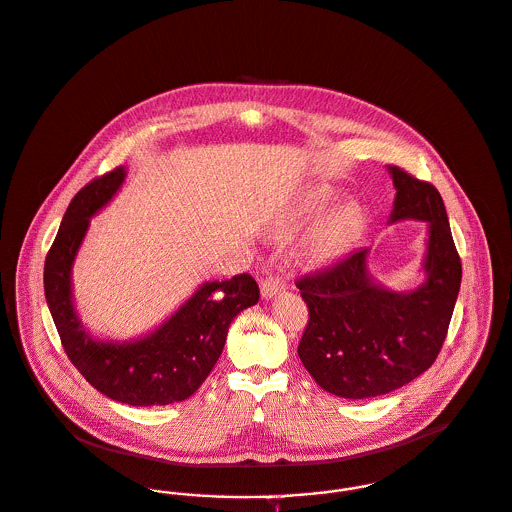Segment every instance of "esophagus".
Listing matches in <instances>:
<instances>
[{"mask_svg":"<svg viewBox=\"0 0 512 512\" xmlns=\"http://www.w3.org/2000/svg\"><path fill=\"white\" fill-rule=\"evenodd\" d=\"M283 288L284 283L279 277H269V279H265L263 284H261V296H263L265 300H271V298H275L277 294H281Z\"/></svg>","mask_w":512,"mask_h":512,"instance_id":"1","label":"esophagus"}]
</instances>
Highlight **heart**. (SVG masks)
<instances>
[{
    "instance_id": "heart-1",
    "label": "heart",
    "mask_w": 512,
    "mask_h": 512,
    "mask_svg": "<svg viewBox=\"0 0 512 512\" xmlns=\"http://www.w3.org/2000/svg\"><path fill=\"white\" fill-rule=\"evenodd\" d=\"M336 194L328 186H310L298 196H294L283 210L277 214L273 222V233L279 237H288L298 233L300 229L312 226L318 222L332 206ZM357 212L353 206H343L336 210L332 216L322 222V226L316 229L312 235L308 247H306V259L310 263H324L332 259L345 243L349 231L355 224Z\"/></svg>"
}]
</instances>
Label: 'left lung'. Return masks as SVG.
<instances>
[{"instance_id":"8db88e82","label":"left lung","mask_w":512,"mask_h":512,"mask_svg":"<svg viewBox=\"0 0 512 512\" xmlns=\"http://www.w3.org/2000/svg\"><path fill=\"white\" fill-rule=\"evenodd\" d=\"M387 171L397 190L387 224L428 226L422 283L410 290L379 283L369 271V247L296 283L310 310L298 357L336 397L387 395L430 369L459 294L461 261L440 192L398 167Z\"/></svg>"}]
</instances>
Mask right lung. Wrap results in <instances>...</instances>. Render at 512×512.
<instances>
[{
	"mask_svg": "<svg viewBox=\"0 0 512 512\" xmlns=\"http://www.w3.org/2000/svg\"><path fill=\"white\" fill-rule=\"evenodd\" d=\"M125 176V167H117L70 202L45 261V298L68 359L94 389L131 406L180 402L206 381L224 351L231 320L259 302V286L247 273L206 281L139 338L110 340L90 332L74 304L72 267L90 220L114 200Z\"/></svg>",
	"mask_w": 512,
	"mask_h": 512,
	"instance_id": "right-lung-1",
	"label": "right lung"
}]
</instances>
